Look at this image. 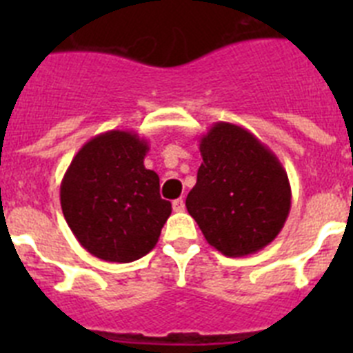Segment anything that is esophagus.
I'll list each match as a JSON object with an SVG mask.
<instances>
[{"label": "esophagus", "mask_w": 353, "mask_h": 353, "mask_svg": "<svg viewBox=\"0 0 353 353\" xmlns=\"http://www.w3.org/2000/svg\"><path fill=\"white\" fill-rule=\"evenodd\" d=\"M183 208H185V203H183V199L182 198L174 199V201H173V210L174 212H183Z\"/></svg>", "instance_id": "obj_1"}]
</instances>
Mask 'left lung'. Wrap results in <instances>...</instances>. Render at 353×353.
Wrapping results in <instances>:
<instances>
[{
  "mask_svg": "<svg viewBox=\"0 0 353 353\" xmlns=\"http://www.w3.org/2000/svg\"><path fill=\"white\" fill-rule=\"evenodd\" d=\"M203 162L185 207L224 256L269 245L292 207L288 174L269 146L244 127L217 121L199 139Z\"/></svg>",
  "mask_w": 353,
  "mask_h": 353,
  "instance_id": "left-lung-1",
  "label": "left lung"
}]
</instances>
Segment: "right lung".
<instances>
[{
	"label": "right lung",
	"instance_id": "right-lung-1",
	"mask_svg": "<svg viewBox=\"0 0 353 353\" xmlns=\"http://www.w3.org/2000/svg\"><path fill=\"white\" fill-rule=\"evenodd\" d=\"M148 141L108 130L84 143L60 185L65 221L90 254L129 263L148 254L171 215L159 174L145 168Z\"/></svg>",
	"mask_w": 353,
	"mask_h": 353
}]
</instances>
